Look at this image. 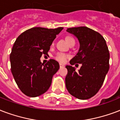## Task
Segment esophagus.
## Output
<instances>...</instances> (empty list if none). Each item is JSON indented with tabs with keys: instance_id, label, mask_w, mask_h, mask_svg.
I'll use <instances>...</instances> for the list:
<instances>
[{
	"instance_id": "obj_1",
	"label": "esophagus",
	"mask_w": 120,
	"mask_h": 120,
	"mask_svg": "<svg viewBox=\"0 0 120 120\" xmlns=\"http://www.w3.org/2000/svg\"><path fill=\"white\" fill-rule=\"evenodd\" d=\"M64 67V65H63V64H60V68H62V67Z\"/></svg>"
}]
</instances>
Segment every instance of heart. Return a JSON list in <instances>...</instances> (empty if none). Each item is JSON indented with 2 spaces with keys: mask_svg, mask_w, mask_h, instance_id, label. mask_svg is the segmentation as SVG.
<instances>
[{
  "mask_svg": "<svg viewBox=\"0 0 120 120\" xmlns=\"http://www.w3.org/2000/svg\"><path fill=\"white\" fill-rule=\"evenodd\" d=\"M65 40L68 43V45L71 43L72 42H75L74 39L72 37H71V36H67L66 38H65ZM68 57H69L68 55L66 53H62V52H58V53L56 54V55L55 56V60H56L59 62H61V63H64Z\"/></svg>",
  "mask_w": 120,
  "mask_h": 120,
  "instance_id": "b5f03b06",
  "label": "heart"
}]
</instances>
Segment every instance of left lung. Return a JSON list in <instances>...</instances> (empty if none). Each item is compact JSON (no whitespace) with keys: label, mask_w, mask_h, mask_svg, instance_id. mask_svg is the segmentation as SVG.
<instances>
[{"label":"left lung","mask_w":120,"mask_h":120,"mask_svg":"<svg viewBox=\"0 0 120 120\" xmlns=\"http://www.w3.org/2000/svg\"><path fill=\"white\" fill-rule=\"evenodd\" d=\"M67 31L75 36L80 43L78 53L70 64H81L82 67L76 72L74 67L67 65L65 86L72 96L87 99L98 92L108 72V48L101 34L87 27H70Z\"/></svg>","instance_id":"obj_1"}]
</instances>
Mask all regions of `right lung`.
I'll return each mask as SVG.
<instances>
[{
  "label": "right lung",
  "mask_w": 120,
  "mask_h": 120,
  "mask_svg": "<svg viewBox=\"0 0 120 120\" xmlns=\"http://www.w3.org/2000/svg\"><path fill=\"white\" fill-rule=\"evenodd\" d=\"M63 29L33 27L20 34L14 43L10 55L11 72L17 86L27 96H39L51 86L59 64L50 59L44 65L40 58L48 54L52 42Z\"/></svg>",
  "instance_id": "add662e5"
}]
</instances>
